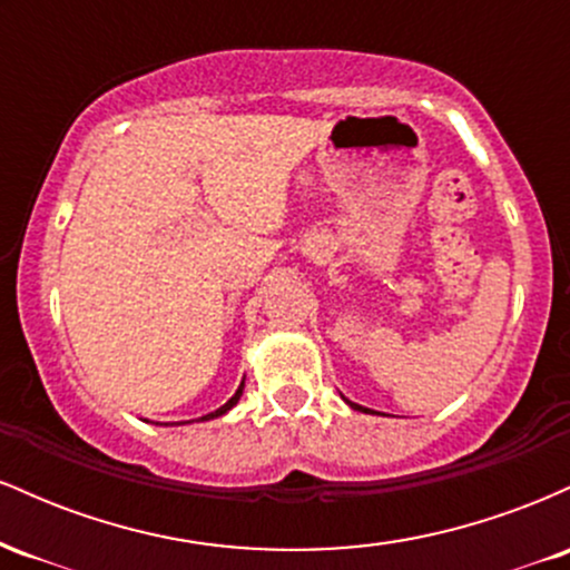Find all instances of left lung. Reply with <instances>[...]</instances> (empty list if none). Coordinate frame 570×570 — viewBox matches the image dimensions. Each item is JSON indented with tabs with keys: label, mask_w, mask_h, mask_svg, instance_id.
Segmentation results:
<instances>
[{
	"label": "left lung",
	"mask_w": 570,
	"mask_h": 570,
	"mask_svg": "<svg viewBox=\"0 0 570 570\" xmlns=\"http://www.w3.org/2000/svg\"><path fill=\"white\" fill-rule=\"evenodd\" d=\"M345 402H348V399H345ZM348 404H351L353 410H362V412H367V407H358V404H353V402H348Z\"/></svg>",
	"instance_id": "obj_1"
}]
</instances>
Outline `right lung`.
<instances>
[{
	"instance_id": "right-lung-1",
	"label": "right lung",
	"mask_w": 570,
	"mask_h": 570,
	"mask_svg": "<svg viewBox=\"0 0 570 570\" xmlns=\"http://www.w3.org/2000/svg\"><path fill=\"white\" fill-rule=\"evenodd\" d=\"M240 394H244V383H240V385H238V391H235V394H233L230 399H227V402H225V404H222V407H219V410L208 412V415H203V417H200V421H212V417H219V415H225V412H227V410H233V407H235V404H238V399H240Z\"/></svg>"
}]
</instances>
